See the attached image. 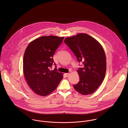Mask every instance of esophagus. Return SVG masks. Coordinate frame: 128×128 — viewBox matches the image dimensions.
I'll return each instance as SVG.
<instances>
[{
    "instance_id": "esophagus-1",
    "label": "esophagus",
    "mask_w": 128,
    "mask_h": 128,
    "mask_svg": "<svg viewBox=\"0 0 128 128\" xmlns=\"http://www.w3.org/2000/svg\"><path fill=\"white\" fill-rule=\"evenodd\" d=\"M70 73H65V75H66V77H68V76H70Z\"/></svg>"
}]
</instances>
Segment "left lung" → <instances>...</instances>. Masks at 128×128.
Wrapping results in <instances>:
<instances>
[{"mask_svg": "<svg viewBox=\"0 0 128 128\" xmlns=\"http://www.w3.org/2000/svg\"><path fill=\"white\" fill-rule=\"evenodd\" d=\"M64 42L73 52L79 62L84 65L77 70L80 80L73 85L83 95L92 94L102 83L106 72V56L103 48L93 37L86 34L66 38Z\"/></svg>", "mask_w": 128, "mask_h": 128, "instance_id": "left-lung-1", "label": "left lung"}]
</instances>
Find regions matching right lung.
I'll use <instances>...</instances> for the list:
<instances>
[{
  "label": "right lung",
  "instance_id": "add662e5",
  "mask_svg": "<svg viewBox=\"0 0 128 128\" xmlns=\"http://www.w3.org/2000/svg\"><path fill=\"white\" fill-rule=\"evenodd\" d=\"M64 39L56 36L40 37L31 42L24 52V74L30 88L38 95L51 94L63 78L62 73L58 72L56 68L54 70L49 68L54 62L55 51Z\"/></svg>",
  "mask_w": 128,
  "mask_h": 128
}]
</instances>
